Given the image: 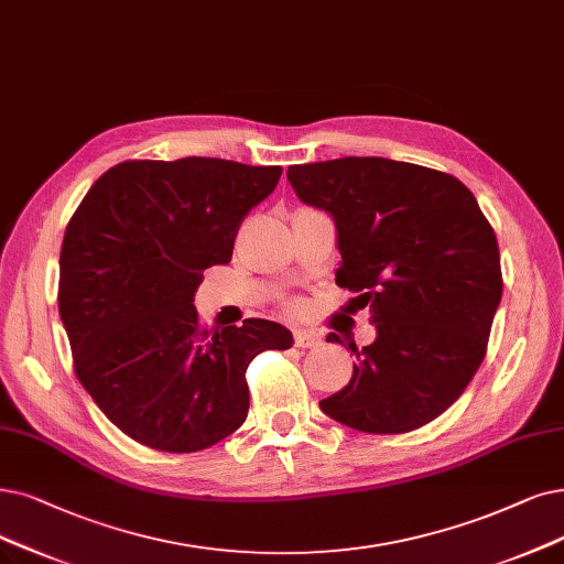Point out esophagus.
<instances>
[{
  "label": "esophagus",
  "instance_id": "esophagus-1",
  "mask_svg": "<svg viewBox=\"0 0 564 564\" xmlns=\"http://www.w3.org/2000/svg\"><path fill=\"white\" fill-rule=\"evenodd\" d=\"M294 343H296V347L312 349V347H319V345H322V335H319V333H314V330L299 328V330L294 333Z\"/></svg>",
  "mask_w": 564,
  "mask_h": 564
}]
</instances>
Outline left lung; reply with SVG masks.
I'll use <instances>...</instances> for the list:
<instances>
[{
	"mask_svg": "<svg viewBox=\"0 0 564 564\" xmlns=\"http://www.w3.org/2000/svg\"><path fill=\"white\" fill-rule=\"evenodd\" d=\"M286 177L335 219V282L377 326L372 345H349V384L319 408L370 435L431 423L479 370L502 299L498 238L475 194L454 175L384 156L296 164Z\"/></svg>",
	"mask_w": 564,
	"mask_h": 564,
	"instance_id": "8db88e82",
	"label": "left lung"
}]
</instances>
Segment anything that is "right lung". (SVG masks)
<instances>
[{"mask_svg": "<svg viewBox=\"0 0 564 564\" xmlns=\"http://www.w3.org/2000/svg\"><path fill=\"white\" fill-rule=\"evenodd\" d=\"M280 175L210 156L122 162L66 224L57 303L74 370L127 437L204 452L247 419L252 358L294 345L268 319L208 330L194 307L204 270L231 261L245 215Z\"/></svg>", "mask_w": 564, "mask_h": 564, "instance_id": "1", "label": "right lung"}]
</instances>
